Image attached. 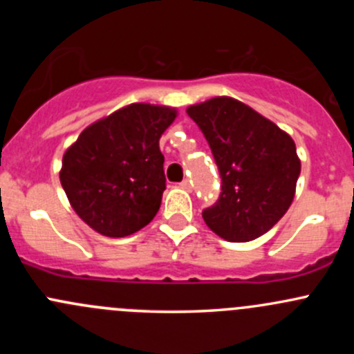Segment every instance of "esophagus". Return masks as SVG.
Returning a JSON list of instances; mask_svg holds the SVG:
<instances>
[{"label":"esophagus","instance_id":"34e87169","mask_svg":"<svg viewBox=\"0 0 354 354\" xmlns=\"http://www.w3.org/2000/svg\"><path fill=\"white\" fill-rule=\"evenodd\" d=\"M180 187L183 188V190H187V192H190V190H192V187H190V181H188V180H183V181H181V183H180Z\"/></svg>","mask_w":354,"mask_h":354}]
</instances>
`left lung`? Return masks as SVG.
I'll use <instances>...</instances> for the list:
<instances>
[{
	"mask_svg": "<svg viewBox=\"0 0 354 354\" xmlns=\"http://www.w3.org/2000/svg\"><path fill=\"white\" fill-rule=\"evenodd\" d=\"M219 167L221 197L202 212L217 236L245 243L266 234L286 214L301 160L295 140L238 99L219 95L188 106Z\"/></svg>",
	"mask_w": 354,
	"mask_h": 354,
	"instance_id": "1",
	"label": "left lung"
}]
</instances>
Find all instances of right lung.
I'll list each match as a JSON object with an SVG mask.
<instances>
[{
	"label": "right lung",
	"mask_w": 354,
	"mask_h": 354,
	"mask_svg": "<svg viewBox=\"0 0 354 354\" xmlns=\"http://www.w3.org/2000/svg\"><path fill=\"white\" fill-rule=\"evenodd\" d=\"M176 116L169 106L133 102L88 124L66 149L59 181L87 226L123 238L154 219L166 188L159 138Z\"/></svg>",
	"instance_id": "right-lung-1"
}]
</instances>
